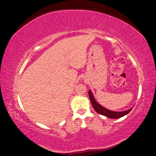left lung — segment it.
I'll use <instances>...</instances> for the list:
<instances>
[{
	"instance_id": "8db88e82",
	"label": "left lung",
	"mask_w": 156,
	"mask_h": 156,
	"mask_svg": "<svg viewBox=\"0 0 156 156\" xmlns=\"http://www.w3.org/2000/svg\"><path fill=\"white\" fill-rule=\"evenodd\" d=\"M89 97H90L91 103H92V105L93 108L94 109V110H95L98 113H99V114L104 115V116H106L107 118H109L118 119L122 118V117L128 114L133 109L132 108L127 110L122 111V112H115V111L108 110V109H106L103 106H102L100 104H99V103L96 101L95 98H94V95H93L92 91L91 90H89Z\"/></svg>"
}]
</instances>
